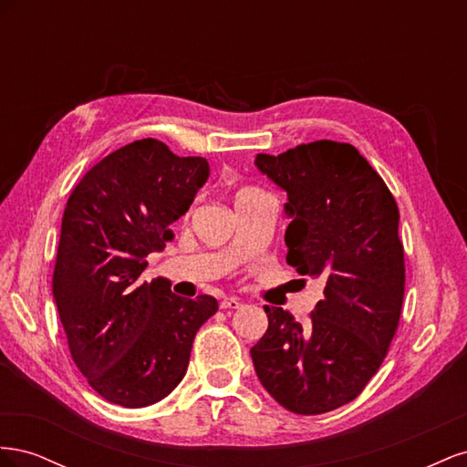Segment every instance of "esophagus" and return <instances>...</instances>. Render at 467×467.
Wrapping results in <instances>:
<instances>
[{"mask_svg":"<svg viewBox=\"0 0 467 467\" xmlns=\"http://www.w3.org/2000/svg\"><path fill=\"white\" fill-rule=\"evenodd\" d=\"M244 304H242V300H239V298H225V300L220 302L222 309H239Z\"/></svg>","mask_w":467,"mask_h":467,"instance_id":"34e87169","label":"esophagus"}]
</instances>
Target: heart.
<instances>
[{
    "mask_svg": "<svg viewBox=\"0 0 467 467\" xmlns=\"http://www.w3.org/2000/svg\"><path fill=\"white\" fill-rule=\"evenodd\" d=\"M255 192H257L255 189H239V191L235 192V202H237V201H242V199H245V196L255 194Z\"/></svg>",
    "mask_w": 467,
    "mask_h": 467,
    "instance_id": "b5f03b06",
    "label": "heart"
}]
</instances>
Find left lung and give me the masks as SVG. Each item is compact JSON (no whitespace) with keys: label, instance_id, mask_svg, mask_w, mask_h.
<instances>
[{"label":"left lung","instance_id":"8db88e82","mask_svg":"<svg viewBox=\"0 0 467 467\" xmlns=\"http://www.w3.org/2000/svg\"><path fill=\"white\" fill-rule=\"evenodd\" d=\"M255 167L286 192V263L321 278L307 325L265 306L268 329L251 347L263 388L292 413L352 401L378 372L398 329L405 261L400 210L386 182L350 144L319 140Z\"/></svg>","mask_w":467,"mask_h":467}]
</instances>
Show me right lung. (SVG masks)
Listing matches in <instances>:
<instances>
[{
	"mask_svg": "<svg viewBox=\"0 0 467 467\" xmlns=\"http://www.w3.org/2000/svg\"><path fill=\"white\" fill-rule=\"evenodd\" d=\"M208 177L206 158H179L144 138L93 165L67 199L52 294L74 362L110 403L140 409L167 398L196 331L218 312L212 296L189 300L171 280H140Z\"/></svg>",
	"mask_w": 467,
	"mask_h": 467,
	"instance_id": "add662e5",
	"label": "right lung"
}]
</instances>
